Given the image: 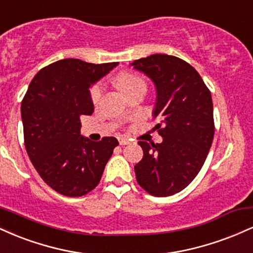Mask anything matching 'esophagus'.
<instances>
[{"mask_svg": "<svg viewBox=\"0 0 253 253\" xmlns=\"http://www.w3.org/2000/svg\"><path fill=\"white\" fill-rule=\"evenodd\" d=\"M119 144H120L121 146H124V145L129 144V140L127 138H120V139H119Z\"/></svg>", "mask_w": 253, "mask_h": 253, "instance_id": "esophagus-1", "label": "esophagus"}]
</instances>
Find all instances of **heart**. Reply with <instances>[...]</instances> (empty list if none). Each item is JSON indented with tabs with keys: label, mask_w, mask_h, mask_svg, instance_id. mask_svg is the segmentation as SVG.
<instances>
[{
	"label": "heart",
	"mask_w": 253,
	"mask_h": 253,
	"mask_svg": "<svg viewBox=\"0 0 253 253\" xmlns=\"http://www.w3.org/2000/svg\"><path fill=\"white\" fill-rule=\"evenodd\" d=\"M115 82H117L119 88L127 95L135 86H138L139 84H143L144 81L139 76H136V75L132 74V72H120L117 78H115ZM101 95H102V85L100 83H95L89 90L90 101L94 104H96L100 101Z\"/></svg>",
	"instance_id": "obj_1"
}]
</instances>
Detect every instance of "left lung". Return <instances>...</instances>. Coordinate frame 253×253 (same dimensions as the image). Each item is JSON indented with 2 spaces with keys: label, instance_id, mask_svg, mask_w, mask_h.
<instances>
[{
  "label": "left lung",
  "instance_id": "left-lung-1",
  "mask_svg": "<svg viewBox=\"0 0 253 253\" xmlns=\"http://www.w3.org/2000/svg\"><path fill=\"white\" fill-rule=\"evenodd\" d=\"M156 84L155 128L161 144L138 141L144 157L134 167L136 182L150 195L170 196L187 188L205 164L214 138L210 89L195 69L169 54L134 60Z\"/></svg>",
  "mask_w": 253,
  "mask_h": 253
}]
</instances>
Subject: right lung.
<instances>
[{
  "mask_svg": "<svg viewBox=\"0 0 253 253\" xmlns=\"http://www.w3.org/2000/svg\"><path fill=\"white\" fill-rule=\"evenodd\" d=\"M118 63L58 60L34 76L21 103L25 146L42 181L64 196L96 188L119 145L114 136L91 141L81 135V117L91 115L89 86Z\"/></svg>",
  "mask_w": 253,
  "mask_h": 253,
  "instance_id": "add662e5",
  "label": "right lung"
}]
</instances>
